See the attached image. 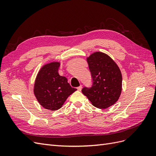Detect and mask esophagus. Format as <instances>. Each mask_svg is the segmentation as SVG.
Listing matches in <instances>:
<instances>
[{
  "label": "esophagus",
  "instance_id": "obj_1",
  "mask_svg": "<svg viewBox=\"0 0 156 156\" xmlns=\"http://www.w3.org/2000/svg\"><path fill=\"white\" fill-rule=\"evenodd\" d=\"M81 89H82V86L81 85L80 86V87H77V90H78L79 91H81Z\"/></svg>",
  "mask_w": 156,
  "mask_h": 156
}]
</instances>
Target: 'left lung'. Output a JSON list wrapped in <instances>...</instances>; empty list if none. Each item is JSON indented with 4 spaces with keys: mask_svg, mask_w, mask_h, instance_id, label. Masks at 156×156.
<instances>
[{
    "mask_svg": "<svg viewBox=\"0 0 156 156\" xmlns=\"http://www.w3.org/2000/svg\"><path fill=\"white\" fill-rule=\"evenodd\" d=\"M93 84L91 88L84 87L82 92L99 108L114 105L122 92V77L120 69L109 56L95 52L87 58Z\"/></svg>",
    "mask_w": 156,
    "mask_h": 156,
    "instance_id": "8db88e82",
    "label": "left lung"
}]
</instances>
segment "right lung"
I'll return each mask as SVG.
<instances>
[{
  "label": "right lung",
  "instance_id": "right-lung-1",
  "mask_svg": "<svg viewBox=\"0 0 156 156\" xmlns=\"http://www.w3.org/2000/svg\"><path fill=\"white\" fill-rule=\"evenodd\" d=\"M60 63L53 62L43 66L37 73L34 94L40 104L46 109L56 111L62 107L69 96L77 90L58 74Z\"/></svg>",
  "mask_w": 156,
  "mask_h": 156
}]
</instances>
